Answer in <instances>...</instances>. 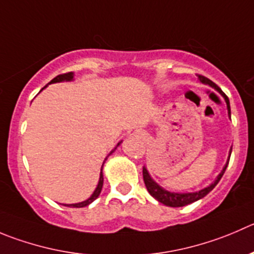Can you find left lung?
Returning a JSON list of instances; mask_svg holds the SVG:
<instances>
[{"mask_svg": "<svg viewBox=\"0 0 254 254\" xmlns=\"http://www.w3.org/2000/svg\"><path fill=\"white\" fill-rule=\"evenodd\" d=\"M198 79H199V82H202V83L208 84V86H211L212 88L216 89L217 92H218L219 95L224 98V101H226V105H227V110H228V117L231 118V106H229V100H228V97H227V96L222 92V89L219 88L216 83H213L211 79L207 78V77L201 76V74H199V76H198ZM231 152H232V148L229 149L228 161H227V163L224 165L223 170L221 171V173L217 176L216 180H214L211 185L207 186L206 188H202V190H197V192L181 193V192H171V190H165V188L161 187V186H159L158 183H157L156 181L151 177V175H149V172L147 171V168L143 167V181H144V185H146L147 190H148L149 194H151L152 197L156 198L157 201L161 202V203H163V204H166V206H168V207H183V206H187V204L193 203V202L198 201V199H201V198H203L204 195L208 194V193L211 192L214 187H216L217 183L219 182V180H221L222 176H223L227 166H228L229 157H231Z\"/></svg>", "mask_w": 254, "mask_h": 254, "instance_id": "1", "label": "left lung"}]
</instances>
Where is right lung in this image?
<instances>
[{"instance_id": "add662e5", "label": "right lung", "mask_w": 254, "mask_h": 254, "mask_svg": "<svg viewBox=\"0 0 254 254\" xmlns=\"http://www.w3.org/2000/svg\"><path fill=\"white\" fill-rule=\"evenodd\" d=\"M73 76H74V73H73V72H68V73L60 74V76L55 77V78H53L52 81H51L50 83H48V84H51V83H59V82H71V81H73ZM48 84H47V86H48ZM47 86H45V87H43L42 89H45L46 87H47ZM121 143H122V141H121V142H118V143H117V146H116L115 148H113L112 151L110 152V154H112L113 152L116 151V148H117V147L120 146ZM110 154H108V156H110ZM108 156L106 157V158H105V161H106V159L108 158ZM103 165H105V162H103V163H102V168H103ZM102 168H101V173H100V180H98V185H97V187H96V190H93V193H92V194H91V197H89V198H87L86 201H83V202H79V203L64 204V206H67V207H73V208H81V207H86V206H88V204H91V203H92V202L95 201L96 198H97L98 195H100L101 190H102V186H103V172H102Z\"/></svg>"}]
</instances>
